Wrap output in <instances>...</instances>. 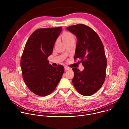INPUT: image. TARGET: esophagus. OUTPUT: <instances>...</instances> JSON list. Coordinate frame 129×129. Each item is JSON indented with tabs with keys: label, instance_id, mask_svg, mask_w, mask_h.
I'll return each mask as SVG.
<instances>
[{
	"label": "esophagus",
	"instance_id": "esophagus-1",
	"mask_svg": "<svg viewBox=\"0 0 129 129\" xmlns=\"http://www.w3.org/2000/svg\"><path fill=\"white\" fill-rule=\"evenodd\" d=\"M64 68H65V69L66 70H70V69H71V68L69 67H68L67 66H65L64 67Z\"/></svg>",
	"mask_w": 129,
	"mask_h": 129
}]
</instances>
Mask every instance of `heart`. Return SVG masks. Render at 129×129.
<instances>
[{
  "mask_svg": "<svg viewBox=\"0 0 129 129\" xmlns=\"http://www.w3.org/2000/svg\"><path fill=\"white\" fill-rule=\"evenodd\" d=\"M61 37L62 38L63 42L65 44L71 42H75V35H73L72 33L68 31H64L62 34Z\"/></svg>",
  "mask_w": 129,
  "mask_h": 129,
  "instance_id": "obj_1",
  "label": "heart"
}]
</instances>
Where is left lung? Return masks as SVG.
Wrapping results in <instances>:
<instances>
[{
    "mask_svg": "<svg viewBox=\"0 0 129 129\" xmlns=\"http://www.w3.org/2000/svg\"><path fill=\"white\" fill-rule=\"evenodd\" d=\"M67 29L77 38L74 59H79L84 67L82 71L72 68L73 85L80 94L92 95L102 87L106 78L107 59L103 44L97 33L85 24L71 25Z\"/></svg>",
    "mask_w": 129,
    "mask_h": 129,
    "instance_id": "left-lung-1",
    "label": "left lung"
}]
</instances>
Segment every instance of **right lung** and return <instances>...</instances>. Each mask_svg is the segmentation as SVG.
Listing matches in <instances>:
<instances>
[{"label": "right lung", "mask_w": 129, "mask_h": 129, "mask_svg": "<svg viewBox=\"0 0 129 129\" xmlns=\"http://www.w3.org/2000/svg\"><path fill=\"white\" fill-rule=\"evenodd\" d=\"M62 29V27L36 29L25 44L20 61L22 78L28 89L37 95L51 93L63 76L64 67H53L47 60Z\"/></svg>", "instance_id": "1"}]
</instances>
